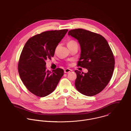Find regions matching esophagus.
Returning a JSON list of instances; mask_svg holds the SVG:
<instances>
[{"instance_id": "1", "label": "esophagus", "mask_w": 131, "mask_h": 131, "mask_svg": "<svg viewBox=\"0 0 131 131\" xmlns=\"http://www.w3.org/2000/svg\"><path fill=\"white\" fill-rule=\"evenodd\" d=\"M72 71V70L67 68V69H66L64 70V72H65V73H69L70 72H71V71Z\"/></svg>"}]
</instances>
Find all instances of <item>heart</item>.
I'll list each match as a JSON object with an SVG mask.
<instances>
[{
	"label": "heart",
	"mask_w": 131,
	"mask_h": 131,
	"mask_svg": "<svg viewBox=\"0 0 131 131\" xmlns=\"http://www.w3.org/2000/svg\"><path fill=\"white\" fill-rule=\"evenodd\" d=\"M76 43H77L74 41H73V40H70L67 43V46H70V45H73L74 44H76Z\"/></svg>",
	"instance_id": "b5f03b06"
}]
</instances>
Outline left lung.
<instances>
[{"instance_id": "8db88e82", "label": "left lung", "mask_w": 131, "mask_h": 131, "mask_svg": "<svg viewBox=\"0 0 131 131\" xmlns=\"http://www.w3.org/2000/svg\"><path fill=\"white\" fill-rule=\"evenodd\" d=\"M68 34L76 39L81 46L78 66L88 71L84 73L75 70V88L85 95H95L106 87L112 77L115 60L112 50L100 34L82 28L70 30Z\"/></svg>"}]
</instances>
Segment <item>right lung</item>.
I'll return each instance as SVG.
<instances>
[{
	"label": "right lung",
	"mask_w": 131,
	"mask_h": 131,
	"mask_svg": "<svg viewBox=\"0 0 131 131\" xmlns=\"http://www.w3.org/2000/svg\"><path fill=\"white\" fill-rule=\"evenodd\" d=\"M68 29L46 31L30 38L21 52L18 72L24 85L32 94L44 97L51 93L64 74L61 68L46 70V60L54 56L55 49Z\"/></svg>",
	"instance_id": "right-lung-1"
}]
</instances>
